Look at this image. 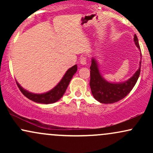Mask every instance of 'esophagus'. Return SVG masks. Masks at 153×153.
I'll return each mask as SVG.
<instances>
[{"instance_id": "obj_1", "label": "esophagus", "mask_w": 153, "mask_h": 153, "mask_svg": "<svg viewBox=\"0 0 153 153\" xmlns=\"http://www.w3.org/2000/svg\"><path fill=\"white\" fill-rule=\"evenodd\" d=\"M80 62L81 65H86V63H87L86 57H82L80 59Z\"/></svg>"}]
</instances>
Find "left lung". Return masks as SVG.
<instances>
[{"instance_id": "left-lung-1", "label": "left lung", "mask_w": 153, "mask_h": 153, "mask_svg": "<svg viewBox=\"0 0 153 153\" xmlns=\"http://www.w3.org/2000/svg\"><path fill=\"white\" fill-rule=\"evenodd\" d=\"M134 42L137 47L140 50L138 39L136 34H134ZM141 59L142 54L140 52L139 68L130 78L124 82H111L107 81L101 75L96 58L93 57L91 59V65L90 67V87L94 99L100 103H113L120 101L127 96V95L132 90L140 76L142 62Z\"/></svg>"}]
</instances>
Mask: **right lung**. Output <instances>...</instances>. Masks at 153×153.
Returning <instances> with one entry per match:
<instances>
[{"mask_svg": "<svg viewBox=\"0 0 153 153\" xmlns=\"http://www.w3.org/2000/svg\"><path fill=\"white\" fill-rule=\"evenodd\" d=\"M78 70L77 65L71 67V68L66 71L65 74L61 79V80L55 85L52 90L47 91L44 94H34V93L29 92L26 91L24 88L21 86L20 84L16 81V84L19 88L20 89L21 92L22 93L26 98L36 103H45V104H49V103H53L59 101L62 97L63 95L65 93V91L71 82L72 78Z\"/></svg>", "mask_w": 153, "mask_h": 153, "instance_id": "right-lung-1", "label": "right lung"}]
</instances>
